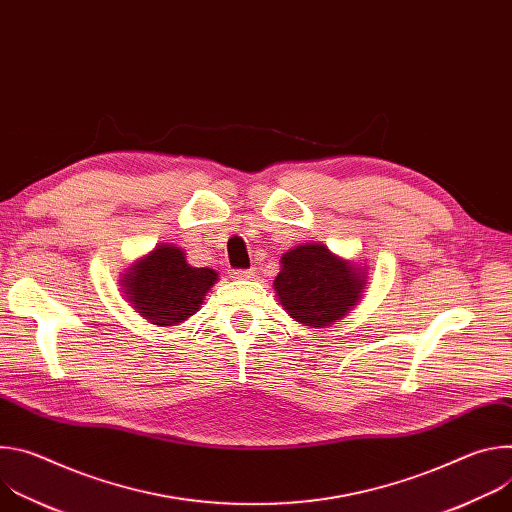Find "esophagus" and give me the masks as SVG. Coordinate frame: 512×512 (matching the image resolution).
Wrapping results in <instances>:
<instances>
[{
	"label": "esophagus",
	"mask_w": 512,
	"mask_h": 512,
	"mask_svg": "<svg viewBox=\"0 0 512 512\" xmlns=\"http://www.w3.org/2000/svg\"><path fill=\"white\" fill-rule=\"evenodd\" d=\"M253 275H255V269H235V271H231L233 279H249Z\"/></svg>",
	"instance_id": "34e87169"
}]
</instances>
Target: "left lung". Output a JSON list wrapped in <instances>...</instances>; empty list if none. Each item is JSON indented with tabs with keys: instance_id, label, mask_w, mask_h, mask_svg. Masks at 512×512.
<instances>
[{
	"instance_id": "left-lung-1",
	"label": "left lung",
	"mask_w": 512,
	"mask_h": 512,
	"mask_svg": "<svg viewBox=\"0 0 512 512\" xmlns=\"http://www.w3.org/2000/svg\"><path fill=\"white\" fill-rule=\"evenodd\" d=\"M364 283V269L334 255L326 245L306 243L283 253L273 289L296 322L324 328L356 306Z\"/></svg>"
}]
</instances>
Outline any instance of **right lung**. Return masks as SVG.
<instances>
[{"instance_id":"1","label":"right lung","mask_w":512,"mask_h":512,"mask_svg":"<svg viewBox=\"0 0 512 512\" xmlns=\"http://www.w3.org/2000/svg\"><path fill=\"white\" fill-rule=\"evenodd\" d=\"M216 279L214 269L192 267L180 247L158 245L123 273L121 287L141 318L156 326H178L200 310Z\"/></svg>"}]
</instances>
